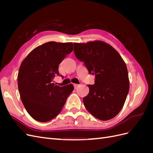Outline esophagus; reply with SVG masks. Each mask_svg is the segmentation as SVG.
Instances as JSON below:
<instances>
[{
	"mask_svg": "<svg viewBox=\"0 0 153 153\" xmlns=\"http://www.w3.org/2000/svg\"><path fill=\"white\" fill-rule=\"evenodd\" d=\"M73 86H74V87H75V89H77V87L79 86V85L78 84H73Z\"/></svg>",
	"mask_w": 153,
	"mask_h": 153,
	"instance_id": "34e87169",
	"label": "esophagus"
}]
</instances>
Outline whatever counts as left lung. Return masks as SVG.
I'll use <instances>...</instances> for the list:
<instances>
[{"label": "left lung", "instance_id": "left-lung-1", "mask_svg": "<svg viewBox=\"0 0 153 153\" xmlns=\"http://www.w3.org/2000/svg\"><path fill=\"white\" fill-rule=\"evenodd\" d=\"M76 57L84 62L94 84L83 98L85 107L101 121L114 118L122 109L129 89L128 69L120 54L103 41L74 43Z\"/></svg>", "mask_w": 153, "mask_h": 153}]
</instances>
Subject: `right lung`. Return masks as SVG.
Listing matches in <instances>:
<instances>
[{"instance_id": "right-lung-1", "label": "right lung", "mask_w": 153, "mask_h": 153, "mask_svg": "<svg viewBox=\"0 0 153 153\" xmlns=\"http://www.w3.org/2000/svg\"><path fill=\"white\" fill-rule=\"evenodd\" d=\"M73 50V43L50 41L34 48L22 61L18 91L27 112L36 121L47 122L56 117L73 91L71 84L60 87L52 82L60 75L59 64Z\"/></svg>"}]
</instances>
